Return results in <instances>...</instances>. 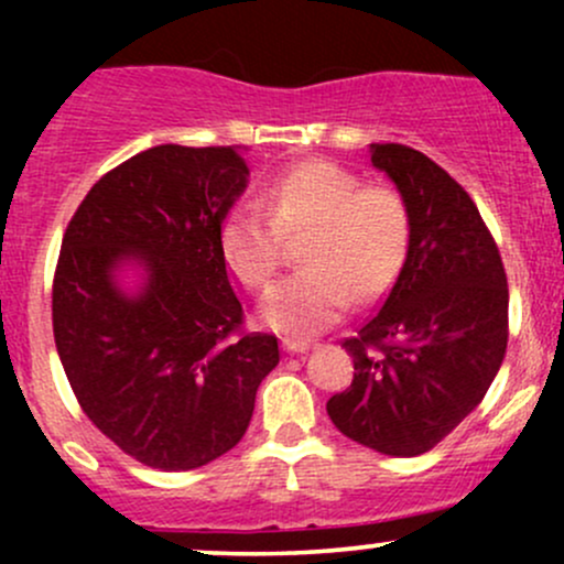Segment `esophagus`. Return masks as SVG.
Instances as JSON below:
<instances>
[{
	"instance_id": "esophagus-1",
	"label": "esophagus",
	"mask_w": 564,
	"mask_h": 564,
	"mask_svg": "<svg viewBox=\"0 0 564 564\" xmlns=\"http://www.w3.org/2000/svg\"><path fill=\"white\" fill-rule=\"evenodd\" d=\"M310 347H313V345H310V341H304V339H283V349H286V352H291V355L307 352Z\"/></svg>"
}]
</instances>
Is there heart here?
Here are the masks:
<instances>
[{"mask_svg": "<svg viewBox=\"0 0 564 564\" xmlns=\"http://www.w3.org/2000/svg\"><path fill=\"white\" fill-rule=\"evenodd\" d=\"M260 206L236 204L219 223V251L246 291L262 296L296 243L302 270L270 296L262 321L283 334L328 328L352 300L377 302L398 281L411 249V206L387 183L328 159H307L273 174Z\"/></svg>", "mask_w": 564, "mask_h": 564, "instance_id": "1", "label": "heart"}]
</instances>
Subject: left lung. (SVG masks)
Here are the masks:
<instances>
[{"mask_svg": "<svg viewBox=\"0 0 564 564\" xmlns=\"http://www.w3.org/2000/svg\"><path fill=\"white\" fill-rule=\"evenodd\" d=\"M371 161L411 206V249L379 313L341 341L352 384L326 411L366 448L419 456L494 384L509 339V286L475 200L443 166L400 142L371 145Z\"/></svg>", "mask_w": 564, "mask_h": 564, "instance_id": "obj_1", "label": "left lung"}]
</instances>
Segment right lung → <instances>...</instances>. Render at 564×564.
<instances>
[{
  "instance_id": "right-lung-1",
  "label": "right lung",
  "mask_w": 564,
  "mask_h": 564,
  "mask_svg": "<svg viewBox=\"0 0 564 564\" xmlns=\"http://www.w3.org/2000/svg\"><path fill=\"white\" fill-rule=\"evenodd\" d=\"M249 166L230 145H156L89 187L63 236L53 332L70 390L97 430L161 471L215 462L243 437L273 334L243 332L219 223ZM147 268L138 297L112 281Z\"/></svg>"
}]
</instances>
